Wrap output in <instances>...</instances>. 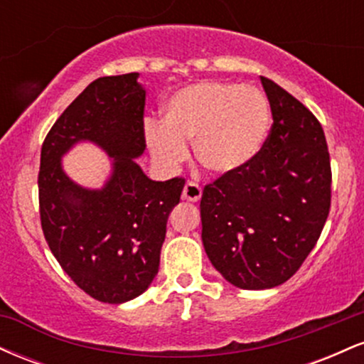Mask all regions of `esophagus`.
Masks as SVG:
<instances>
[{"label": "esophagus", "mask_w": 364, "mask_h": 364, "mask_svg": "<svg viewBox=\"0 0 364 364\" xmlns=\"http://www.w3.org/2000/svg\"><path fill=\"white\" fill-rule=\"evenodd\" d=\"M183 198L188 202H198L202 198V188L196 185L195 181H188L183 188Z\"/></svg>", "instance_id": "1"}]
</instances>
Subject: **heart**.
Masks as SVG:
<instances>
[{
	"label": "heart",
	"mask_w": 364,
	"mask_h": 364,
	"mask_svg": "<svg viewBox=\"0 0 364 364\" xmlns=\"http://www.w3.org/2000/svg\"><path fill=\"white\" fill-rule=\"evenodd\" d=\"M270 124V111L260 90L235 83L202 82L178 90L164 107V123L149 119L145 140L164 166L186 157L195 141L198 164L224 176L245 168L260 152Z\"/></svg>",
	"instance_id": "heart-1"
}]
</instances>
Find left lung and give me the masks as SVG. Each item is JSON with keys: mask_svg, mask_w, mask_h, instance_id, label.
I'll use <instances>...</instances> for the list:
<instances>
[{"mask_svg": "<svg viewBox=\"0 0 364 364\" xmlns=\"http://www.w3.org/2000/svg\"><path fill=\"white\" fill-rule=\"evenodd\" d=\"M274 123L260 152L203 188L202 241L240 289H270L299 270L330 212L332 169L323 128L281 85L260 77Z\"/></svg>", "mask_w": 364, "mask_h": 364, "instance_id": "obj_1", "label": "left lung"}]
</instances>
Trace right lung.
Returning a JSON list of instances; mask_svg holds the SVG:
<instances>
[{"instance_id": "add662e5", "label": "right lung", "mask_w": 364, "mask_h": 364, "mask_svg": "<svg viewBox=\"0 0 364 364\" xmlns=\"http://www.w3.org/2000/svg\"><path fill=\"white\" fill-rule=\"evenodd\" d=\"M139 73L97 78L66 107L41 149L39 214L61 269L90 298L119 304L157 275L166 224L185 178L152 181L133 159L145 150ZM80 139L107 150L113 174L101 191L75 186L59 159Z\"/></svg>"}]
</instances>
